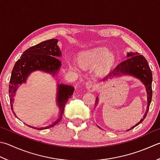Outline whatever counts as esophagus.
<instances>
[{
	"label": "esophagus",
	"mask_w": 160,
	"mask_h": 160,
	"mask_svg": "<svg viewBox=\"0 0 160 160\" xmlns=\"http://www.w3.org/2000/svg\"><path fill=\"white\" fill-rule=\"evenodd\" d=\"M85 86L87 87V89H88L95 88V87H96V82H94V81L89 80L86 82Z\"/></svg>",
	"instance_id": "1"
}]
</instances>
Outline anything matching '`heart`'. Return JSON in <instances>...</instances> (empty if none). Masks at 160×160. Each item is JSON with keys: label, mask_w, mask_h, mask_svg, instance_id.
<instances>
[{"label": "heart", "mask_w": 160, "mask_h": 160, "mask_svg": "<svg viewBox=\"0 0 160 160\" xmlns=\"http://www.w3.org/2000/svg\"><path fill=\"white\" fill-rule=\"evenodd\" d=\"M115 62L114 53L106 47H96L78 53V62L81 67H89L96 65V70L99 73H105L110 69ZM69 67L76 69L78 66L73 62H69Z\"/></svg>", "instance_id": "obj_1"}]
</instances>
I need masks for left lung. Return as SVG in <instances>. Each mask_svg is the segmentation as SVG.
<instances>
[{"label": "left lung", "mask_w": 160, "mask_h": 160, "mask_svg": "<svg viewBox=\"0 0 160 160\" xmlns=\"http://www.w3.org/2000/svg\"><path fill=\"white\" fill-rule=\"evenodd\" d=\"M126 59H125L118 64L113 71H112L107 76L104 78V81H107L108 79H112L114 77L121 76L122 75H126L137 78L144 85L146 91L147 93V107L146 110L143 116V118L138 122L137 124L134 125L132 127H131L130 129H128L126 131L130 130L133 129L134 128L139 125L143 119L146 118L147 113H148L150 104L152 100V72L150 68L148 62L146 58L143 55H140L138 52H128L126 56ZM98 95L96 98L95 107H96L97 104L98 103ZM98 127H99L98 126ZM100 128V127H99Z\"/></svg>", "instance_id": "obj_1"}]
</instances>
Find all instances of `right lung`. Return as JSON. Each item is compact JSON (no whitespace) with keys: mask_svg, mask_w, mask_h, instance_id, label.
I'll list each match as a JSON object with an SVG mask.
<instances>
[{"mask_svg":"<svg viewBox=\"0 0 160 160\" xmlns=\"http://www.w3.org/2000/svg\"><path fill=\"white\" fill-rule=\"evenodd\" d=\"M58 40L52 39L41 42L30 47L23 52L20 58L16 62L12 69L9 80V96L10 100L12 110L16 116L13 109L14 97L16 96L18 87L26 84L30 75L34 71H42L51 75L57 80V94L56 104L59 108L58 117L46 126L34 127L25 123L28 127L37 130H44L55 126L62 118L64 106L67 100L71 98L74 92V87L70 84L60 82L58 76L60 70L62 62L57 58L62 57V51L58 46Z\"/></svg>","mask_w":160,"mask_h":160,"instance_id":"1","label":"right lung"}]
</instances>
